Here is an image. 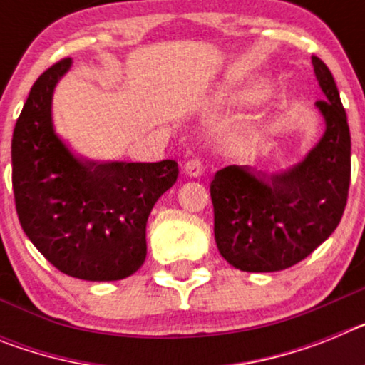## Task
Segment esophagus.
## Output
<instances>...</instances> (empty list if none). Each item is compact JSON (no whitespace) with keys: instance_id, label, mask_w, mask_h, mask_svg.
Listing matches in <instances>:
<instances>
[{"instance_id":"obj_1","label":"esophagus","mask_w":365,"mask_h":365,"mask_svg":"<svg viewBox=\"0 0 365 365\" xmlns=\"http://www.w3.org/2000/svg\"><path fill=\"white\" fill-rule=\"evenodd\" d=\"M185 175L192 177V179H197V177L203 175V162L199 158H192L185 164Z\"/></svg>"}]
</instances>
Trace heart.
Returning a JSON list of instances; mask_svg holds the SVG:
<instances>
[{
    "instance_id": "b5f03b06",
    "label": "heart",
    "mask_w": 365,
    "mask_h": 365,
    "mask_svg": "<svg viewBox=\"0 0 365 365\" xmlns=\"http://www.w3.org/2000/svg\"><path fill=\"white\" fill-rule=\"evenodd\" d=\"M267 93L266 90L260 88H240V90H229V92L221 93L220 101L223 103H257L262 101Z\"/></svg>"
}]
</instances>
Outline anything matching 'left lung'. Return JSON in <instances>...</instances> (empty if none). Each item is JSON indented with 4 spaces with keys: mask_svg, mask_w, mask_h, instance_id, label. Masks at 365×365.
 Wrapping results in <instances>:
<instances>
[{
    "mask_svg": "<svg viewBox=\"0 0 365 365\" xmlns=\"http://www.w3.org/2000/svg\"><path fill=\"white\" fill-rule=\"evenodd\" d=\"M325 130L294 166L264 173L251 166L216 171L210 195L217 251L240 272H280L312 253L344 216L351 180V135L338 86L312 57Z\"/></svg>",
    "mask_w": 365,
    "mask_h": 365,
    "instance_id": "obj_1",
    "label": "left lung"
}]
</instances>
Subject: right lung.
Here are the masks:
<instances>
[{"label":"right lung","mask_w":365,"mask_h":365,"mask_svg":"<svg viewBox=\"0 0 365 365\" xmlns=\"http://www.w3.org/2000/svg\"><path fill=\"white\" fill-rule=\"evenodd\" d=\"M71 68L57 62L36 79L12 135V190L27 238L58 272L121 280L148 255L153 207L175 185V160H92L53 123V93Z\"/></svg>","instance_id":"right-lung-1"}]
</instances>
